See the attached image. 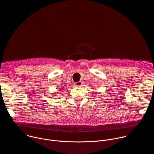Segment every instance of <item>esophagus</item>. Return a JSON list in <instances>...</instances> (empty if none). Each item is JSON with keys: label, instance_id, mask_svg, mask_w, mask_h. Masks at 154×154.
<instances>
[{"label": "esophagus", "instance_id": "34e87169", "mask_svg": "<svg viewBox=\"0 0 154 154\" xmlns=\"http://www.w3.org/2000/svg\"><path fill=\"white\" fill-rule=\"evenodd\" d=\"M74 85L75 87H81L82 85V82L81 81L79 82H77L74 83Z\"/></svg>", "mask_w": 154, "mask_h": 154}]
</instances>
